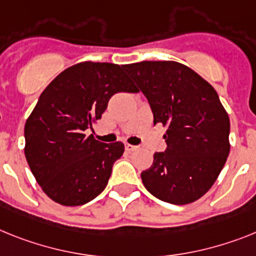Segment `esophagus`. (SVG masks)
<instances>
[{
  "mask_svg": "<svg viewBox=\"0 0 256 256\" xmlns=\"http://www.w3.org/2000/svg\"><path fill=\"white\" fill-rule=\"evenodd\" d=\"M124 150H126V151L128 152H132V151H136V150H138V146H132V144H126L124 146Z\"/></svg>",
  "mask_w": 256,
  "mask_h": 256,
  "instance_id": "esophagus-1",
  "label": "esophagus"
}]
</instances>
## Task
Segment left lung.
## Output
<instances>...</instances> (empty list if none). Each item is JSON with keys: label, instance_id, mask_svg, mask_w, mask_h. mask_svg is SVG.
Segmentation results:
<instances>
[{"label": "left lung", "instance_id": "left-lung-1", "mask_svg": "<svg viewBox=\"0 0 256 256\" xmlns=\"http://www.w3.org/2000/svg\"><path fill=\"white\" fill-rule=\"evenodd\" d=\"M166 128V151L154 154L142 182L154 196L172 204L198 200L216 182L230 152V121L218 92L188 66L176 61L124 65Z\"/></svg>", "mask_w": 256, "mask_h": 256}]
</instances>
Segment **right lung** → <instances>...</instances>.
<instances>
[{
  "label": "right lung",
  "mask_w": 256,
  "mask_h": 256,
  "mask_svg": "<svg viewBox=\"0 0 256 256\" xmlns=\"http://www.w3.org/2000/svg\"><path fill=\"white\" fill-rule=\"evenodd\" d=\"M117 92H138L124 65L84 61L58 74L38 98L24 124V154L32 174L52 200L82 206L108 184L121 142L105 144L91 128Z\"/></svg>",
  "instance_id": "right-lung-1"
}]
</instances>
